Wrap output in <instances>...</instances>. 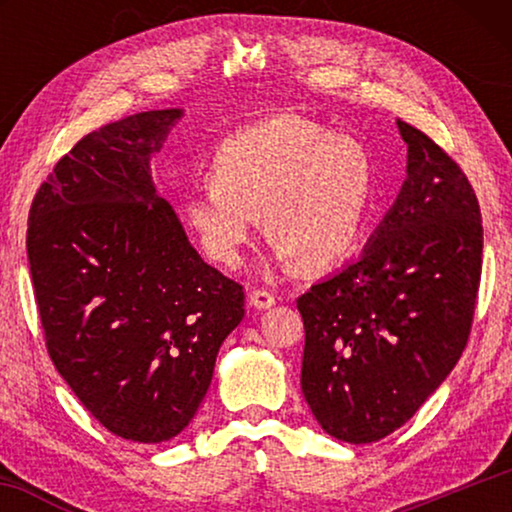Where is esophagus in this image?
Masks as SVG:
<instances>
[{"label": "esophagus", "mask_w": 512, "mask_h": 512, "mask_svg": "<svg viewBox=\"0 0 512 512\" xmlns=\"http://www.w3.org/2000/svg\"><path fill=\"white\" fill-rule=\"evenodd\" d=\"M248 305L253 307V309H257V311H264V309H268V307H273V305H275V296H273V293H268V291L255 289V291H250V296H248Z\"/></svg>", "instance_id": "obj_1"}]
</instances>
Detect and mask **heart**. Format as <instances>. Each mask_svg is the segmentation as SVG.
<instances>
[{
	"label": "heart",
	"mask_w": 512,
	"mask_h": 512,
	"mask_svg": "<svg viewBox=\"0 0 512 512\" xmlns=\"http://www.w3.org/2000/svg\"><path fill=\"white\" fill-rule=\"evenodd\" d=\"M210 178L183 196L207 259L237 268L264 214L282 264L325 268L352 253L372 198V160L357 137L284 112L225 137Z\"/></svg>",
	"instance_id": "obj_1"
}]
</instances>
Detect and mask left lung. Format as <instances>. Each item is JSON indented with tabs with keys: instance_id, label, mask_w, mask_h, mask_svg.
<instances>
[{
	"instance_id": "left-lung-1",
	"label": "left lung",
	"mask_w": 512,
	"mask_h": 512,
	"mask_svg": "<svg viewBox=\"0 0 512 512\" xmlns=\"http://www.w3.org/2000/svg\"><path fill=\"white\" fill-rule=\"evenodd\" d=\"M406 180L357 262L298 298L302 395L329 436L363 445L400 429L470 336L483 228L461 167L397 119Z\"/></svg>"
}]
</instances>
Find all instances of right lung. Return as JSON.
I'll list each match as a JSON object with an SVG mask.
<instances>
[{"mask_svg": "<svg viewBox=\"0 0 512 512\" xmlns=\"http://www.w3.org/2000/svg\"><path fill=\"white\" fill-rule=\"evenodd\" d=\"M180 108L74 144L33 198L27 253L49 357L103 427L133 443L183 431L241 318L244 289L205 264L151 176Z\"/></svg>", "mask_w": 512, "mask_h": 512, "instance_id": "right-lung-1", "label": "right lung"}]
</instances>
